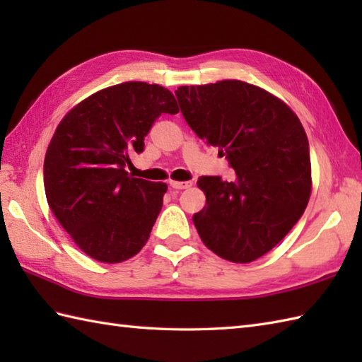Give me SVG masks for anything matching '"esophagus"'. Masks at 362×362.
Segmentation results:
<instances>
[{
    "label": "esophagus",
    "instance_id": "34e87169",
    "mask_svg": "<svg viewBox=\"0 0 362 362\" xmlns=\"http://www.w3.org/2000/svg\"><path fill=\"white\" fill-rule=\"evenodd\" d=\"M169 187H173L175 189H187L189 187H193V182H177V180H169Z\"/></svg>",
    "mask_w": 362,
    "mask_h": 362
}]
</instances>
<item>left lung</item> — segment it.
Listing matches in <instances>:
<instances>
[{
    "label": "left lung",
    "mask_w": 362,
    "mask_h": 362,
    "mask_svg": "<svg viewBox=\"0 0 362 362\" xmlns=\"http://www.w3.org/2000/svg\"><path fill=\"white\" fill-rule=\"evenodd\" d=\"M196 135L218 146L235 169L197 180L206 205L193 216L202 243L232 263H252L274 249L308 205L313 180L308 138L280 98L243 81L175 90Z\"/></svg>",
    "instance_id": "obj_1"
}]
</instances>
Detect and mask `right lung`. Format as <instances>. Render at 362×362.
Listing matches in <instances>:
<instances>
[{"label": "right lung", "mask_w": 362, "mask_h": 362, "mask_svg": "<svg viewBox=\"0 0 362 362\" xmlns=\"http://www.w3.org/2000/svg\"><path fill=\"white\" fill-rule=\"evenodd\" d=\"M177 112L168 88L130 81L96 91L59 122L45 156L46 201L90 258L121 263L148 243L168 185L124 168L144 149L153 121Z\"/></svg>", "instance_id": "obj_1"}]
</instances>
